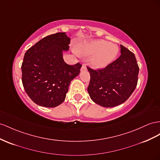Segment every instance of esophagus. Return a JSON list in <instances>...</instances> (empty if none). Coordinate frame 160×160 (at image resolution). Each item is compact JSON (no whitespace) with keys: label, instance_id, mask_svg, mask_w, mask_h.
Returning <instances> with one entry per match:
<instances>
[{"label":"esophagus","instance_id":"esophagus-1","mask_svg":"<svg viewBox=\"0 0 160 160\" xmlns=\"http://www.w3.org/2000/svg\"><path fill=\"white\" fill-rule=\"evenodd\" d=\"M87 70V67H86V65L85 64H83V65H82L81 67V71H86Z\"/></svg>","mask_w":160,"mask_h":160}]
</instances>
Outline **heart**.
<instances>
[{"label":"heart","instance_id":"1","mask_svg":"<svg viewBox=\"0 0 160 160\" xmlns=\"http://www.w3.org/2000/svg\"><path fill=\"white\" fill-rule=\"evenodd\" d=\"M79 54L90 56L89 63L94 68H103L109 65L116 59L119 52L117 45L110 44L103 40H88L77 46Z\"/></svg>","mask_w":160,"mask_h":160}]
</instances>
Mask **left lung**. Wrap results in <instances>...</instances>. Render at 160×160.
<instances>
[{"instance_id":"left-lung-1","label":"left lung","mask_w":160,"mask_h":160,"mask_svg":"<svg viewBox=\"0 0 160 160\" xmlns=\"http://www.w3.org/2000/svg\"><path fill=\"white\" fill-rule=\"evenodd\" d=\"M118 58L104 68L88 69L90 82L88 92L91 99L98 105L111 108L127 100L135 89L139 68L135 56L122 45Z\"/></svg>"}]
</instances>
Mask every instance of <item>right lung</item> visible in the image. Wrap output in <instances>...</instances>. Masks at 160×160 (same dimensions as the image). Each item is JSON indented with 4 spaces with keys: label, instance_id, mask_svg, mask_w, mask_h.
<instances>
[{
    "label": "right lung",
    "instance_id": "1",
    "mask_svg": "<svg viewBox=\"0 0 160 160\" xmlns=\"http://www.w3.org/2000/svg\"><path fill=\"white\" fill-rule=\"evenodd\" d=\"M71 39L59 32L44 38L25 52L21 65L25 92L36 104L54 108L66 98L71 81L79 74L81 64L69 65L62 51L69 48Z\"/></svg>",
    "mask_w": 160,
    "mask_h": 160
}]
</instances>
